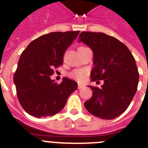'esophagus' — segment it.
<instances>
[{
	"instance_id": "34e87169",
	"label": "esophagus",
	"mask_w": 148,
	"mask_h": 148,
	"mask_svg": "<svg viewBox=\"0 0 148 148\" xmlns=\"http://www.w3.org/2000/svg\"><path fill=\"white\" fill-rule=\"evenodd\" d=\"M84 87V84H81V83H78V89H82V88H83Z\"/></svg>"
}]
</instances>
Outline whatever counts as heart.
<instances>
[{
    "instance_id": "1",
    "label": "heart",
    "mask_w": 148,
    "mask_h": 148,
    "mask_svg": "<svg viewBox=\"0 0 148 148\" xmlns=\"http://www.w3.org/2000/svg\"><path fill=\"white\" fill-rule=\"evenodd\" d=\"M86 75H87V73L84 70H74L73 72H72V73L70 74L73 78H75L77 80L82 81L83 80L84 78H85Z\"/></svg>"
}]
</instances>
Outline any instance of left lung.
Here are the masks:
<instances>
[{"label":"left lung","instance_id":"1","mask_svg":"<svg viewBox=\"0 0 148 148\" xmlns=\"http://www.w3.org/2000/svg\"><path fill=\"white\" fill-rule=\"evenodd\" d=\"M78 42L93 52L92 81H104L100 87L89 86L92 95L84 105L96 117L113 119L126 110L136 92L139 74L135 58L126 45L103 32H83Z\"/></svg>","mask_w":148,"mask_h":148}]
</instances>
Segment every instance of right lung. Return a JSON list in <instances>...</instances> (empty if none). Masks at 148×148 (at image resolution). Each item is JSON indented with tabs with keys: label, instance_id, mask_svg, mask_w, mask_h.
Here are the masks:
<instances>
[{
	"label": "right lung",
	"instance_id": "1",
	"mask_svg": "<svg viewBox=\"0 0 148 148\" xmlns=\"http://www.w3.org/2000/svg\"><path fill=\"white\" fill-rule=\"evenodd\" d=\"M78 34L68 31L41 35L21 53L13 81L18 101L28 114L36 118L57 114L78 88L75 81L64 77L58 84L50 75L62 64L65 51Z\"/></svg>",
	"mask_w": 148,
	"mask_h": 148
}]
</instances>
